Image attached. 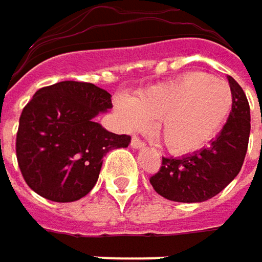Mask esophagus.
<instances>
[{
    "instance_id": "34e87169",
    "label": "esophagus",
    "mask_w": 262,
    "mask_h": 262,
    "mask_svg": "<svg viewBox=\"0 0 262 262\" xmlns=\"http://www.w3.org/2000/svg\"><path fill=\"white\" fill-rule=\"evenodd\" d=\"M130 145L133 146V148H144L145 146V144L139 139V138H136V136H133L130 141Z\"/></svg>"
}]
</instances>
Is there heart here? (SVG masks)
Here are the masks:
<instances>
[{"mask_svg":"<svg viewBox=\"0 0 262 262\" xmlns=\"http://www.w3.org/2000/svg\"><path fill=\"white\" fill-rule=\"evenodd\" d=\"M233 95L224 80L187 74L170 83L139 92L135 99L118 98L116 108L129 130L157 120L156 132L170 152L200 149L221 130L231 113Z\"/></svg>","mask_w":262,"mask_h":262,"instance_id":"obj_1","label":"heart"}]
</instances>
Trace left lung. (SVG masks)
Segmentation results:
<instances>
[{"instance_id":"obj_1","label":"left lung","mask_w":262,"mask_h":262,"mask_svg":"<svg viewBox=\"0 0 262 262\" xmlns=\"http://www.w3.org/2000/svg\"><path fill=\"white\" fill-rule=\"evenodd\" d=\"M233 106L223 130L199 152L182 159L163 157L160 170L149 178L152 188L167 200L199 203L221 192L237 177L245 160L251 110L243 89L228 77Z\"/></svg>"}]
</instances>
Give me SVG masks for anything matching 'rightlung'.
Returning <instances> with one entry per match:
<instances>
[{"label":"right lung","mask_w":262,"mask_h":262,"mask_svg":"<svg viewBox=\"0 0 262 262\" xmlns=\"http://www.w3.org/2000/svg\"><path fill=\"white\" fill-rule=\"evenodd\" d=\"M113 108L111 95L92 83L60 81L39 89L19 118L16 156L25 182L41 197L68 203L89 194L103 157L130 144L93 118Z\"/></svg>","instance_id":"add662e5"}]
</instances>
